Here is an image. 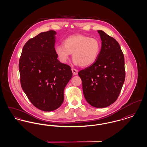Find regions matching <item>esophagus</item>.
<instances>
[{
    "label": "esophagus",
    "instance_id": "esophagus-1",
    "mask_svg": "<svg viewBox=\"0 0 147 147\" xmlns=\"http://www.w3.org/2000/svg\"><path fill=\"white\" fill-rule=\"evenodd\" d=\"M71 71H72V72H73V74L74 75V76H76L78 74V71L77 69H74V68H72L71 69Z\"/></svg>",
    "mask_w": 147,
    "mask_h": 147
}]
</instances>
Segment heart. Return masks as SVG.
<instances>
[{
    "label": "heart",
    "mask_w": 147,
    "mask_h": 147,
    "mask_svg": "<svg viewBox=\"0 0 147 147\" xmlns=\"http://www.w3.org/2000/svg\"><path fill=\"white\" fill-rule=\"evenodd\" d=\"M63 45L55 47V52L59 61L66 63L73 53L74 63L82 67L95 63L101 50V44L98 39L85 35L70 36L63 41Z\"/></svg>",
    "instance_id": "b5f03b06"
}]
</instances>
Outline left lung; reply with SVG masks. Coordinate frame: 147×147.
<instances>
[{"mask_svg":"<svg viewBox=\"0 0 147 147\" xmlns=\"http://www.w3.org/2000/svg\"><path fill=\"white\" fill-rule=\"evenodd\" d=\"M101 49L95 62L78 73L84 98L93 107L104 108L119 97L125 79V59L118 42L98 30Z\"/></svg>","mask_w":147,"mask_h":147,"instance_id":"left-lung-1","label":"left lung"}]
</instances>
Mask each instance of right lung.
<instances>
[{"mask_svg":"<svg viewBox=\"0 0 147 147\" xmlns=\"http://www.w3.org/2000/svg\"><path fill=\"white\" fill-rule=\"evenodd\" d=\"M56 35L50 30L30 39L19 60L22 89L32 105L43 111L61 106L64 89L73 75L70 66L57 59Z\"/></svg>","mask_w":147,"mask_h":147,"instance_id":"1","label":"right lung"}]
</instances>
